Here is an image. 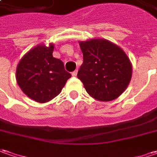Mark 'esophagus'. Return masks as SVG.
<instances>
[{"mask_svg": "<svg viewBox=\"0 0 157 157\" xmlns=\"http://www.w3.org/2000/svg\"><path fill=\"white\" fill-rule=\"evenodd\" d=\"M77 74H78V70H75L74 72H72V75L73 77H76L77 76Z\"/></svg>", "mask_w": 157, "mask_h": 157, "instance_id": "esophagus-1", "label": "esophagus"}]
</instances>
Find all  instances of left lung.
Listing matches in <instances>:
<instances>
[{
    "mask_svg": "<svg viewBox=\"0 0 157 157\" xmlns=\"http://www.w3.org/2000/svg\"><path fill=\"white\" fill-rule=\"evenodd\" d=\"M84 62L78 72L90 97L109 101L119 97L130 83L132 67L126 53L106 39L79 42Z\"/></svg>",
    "mask_w": 157,
    "mask_h": 157,
    "instance_id": "8db88e82",
    "label": "left lung"
}]
</instances>
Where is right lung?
<instances>
[{
  "instance_id": "right-lung-1",
  "label": "right lung",
  "mask_w": 157,
  "mask_h": 157,
  "mask_svg": "<svg viewBox=\"0 0 157 157\" xmlns=\"http://www.w3.org/2000/svg\"><path fill=\"white\" fill-rule=\"evenodd\" d=\"M54 44H39L27 52L18 64L16 80L27 97L47 102L57 97L72 75L60 59L53 57Z\"/></svg>"
}]
</instances>
